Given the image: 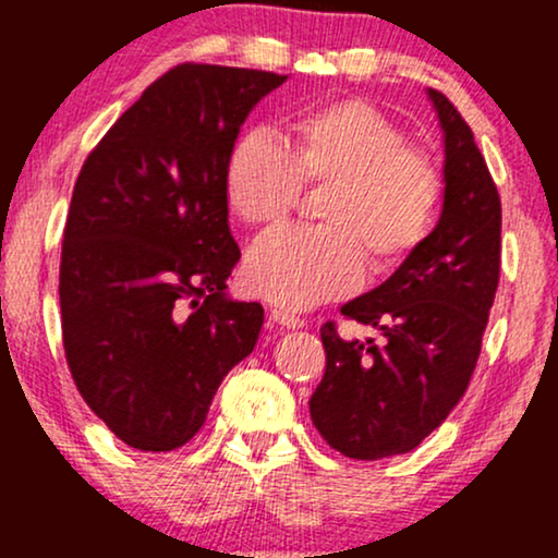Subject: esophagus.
Returning <instances> with one entry per match:
<instances>
[{
	"label": "esophagus",
	"instance_id": "1",
	"mask_svg": "<svg viewBox=\"0 0 558 558\" xmlns=\"http://www.w3.org/2000/svg\"><path fill=\"white\" fill-rule=\"evenodd\" d=\"M270 317H272L275 325H280V328H286V330L304 328V319L296 317V315H291V312H288V310H270Z\"/></svg>",
	"mask_w": 558,
	"mask_h": 558
}]
</instances>
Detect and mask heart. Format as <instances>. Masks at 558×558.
<instances>
[{"mask_svg":"<svg viewBox=\"0 0 558 558\" xmlns=\"http://www.w3.org/2000/svg\"><path fill=\"white\" fill-rule=\"evenodd\" d=\"M226 202L246 226H275L301 185L328 189L317 230H272L248 248L243 286L270 304L304 310L360 286L364 265L388 272L425 239L440 202V175L407 146L393 120L360 99L291 120L283 146L246 133L226 162Z\"/></svg>","mask_w":558,"mask_h":558,"instance_id":"obj_1","label":"heart"}]
</instances>
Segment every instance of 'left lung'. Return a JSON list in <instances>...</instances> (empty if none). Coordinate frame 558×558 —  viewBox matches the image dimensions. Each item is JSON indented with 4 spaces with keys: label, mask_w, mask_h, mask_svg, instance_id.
<instances>
[{
    "label": "left lung",
    "mask_w": 558,
    "mask_h": 558,
    "mask_svg": "<svg viewBox=\"0 0 558 558\" xmlns=\"http://www.w3.org/2000/svg\"><path fill=\"white\" fill-rule=\"evenodd\" d=\"M444 131V207L430 233L386 283L341 306L380 330L343 341L319 328L323 383L310 414L349 459H386L417 448L470 386L501 267V202L475 136L444 94L427 88Z\"/></svg>",
    "instance_id": "left-lung-1"
}]
</instances>
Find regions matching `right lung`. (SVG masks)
<instances>
[{
	"label": "right lung",
	"instance_id": "add662e5",
	"mask_svg": "<svg viewBox=\"0 0 558 558\" xmlns=\"http://www.w3.org/2000/svg\"><path fill=\"white\" fill-rule=\"evenodd\" d=\"M286 78L172 68L75 181L60 265L68 367L96 417L138 451L189 444L259 338L265 310L228 296L241 252L222 178L248 112Z\"/></svg>",
	"mask_w": 558,
	"mask_h": 558
}]
</instances>
